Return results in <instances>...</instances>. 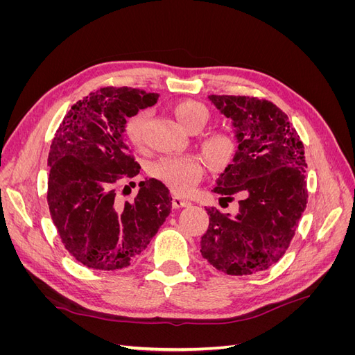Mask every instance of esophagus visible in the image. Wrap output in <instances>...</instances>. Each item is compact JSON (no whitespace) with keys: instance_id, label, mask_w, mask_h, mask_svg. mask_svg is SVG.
<instances>
[{"instance_id":"obj_1","label":"esophagus","mask_w":355,"mask_h":355,"mask_svg":"<svg viewBox=\"0 0 355 355\" xmlns=\"http://www.w3.org/2000/svg\"><path fill=\"white\" fill-rule=\"evenodd\" d=\"M191 204L189 200L184 198V197H179V196H175L173 200H171V207L173 209H180V207H188Z\"/></svg>"}]
</instances>
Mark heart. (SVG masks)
I'll list each match as a JSON object with an SVG mask.
<instances>
[{
    "instance_id": "1",
    "label": "heart",
    "mask_w": 355,
    "mask_h": 355,
    "mask_svg": "<svg viewBox=\"0 0 355 355\" xmlns=\"http://www.w3.org/2000/svg\"><path fill=\"white\" fill-rule=\"evenodd\" d=\"M173 114L182 127L188 132H200L209 121L206 106L196 101H180L173 106ZM148 111H139L127 123L125 133L130 142L141 145L144 141ZM235 139L228 132L213 133L204 139L202 153L211 166H225L235 153ZM151 173L154 178L166 184L176 192H188L202 178L204 163L200 157H164L153 164Z\"/></svg>"
}]
</instances>
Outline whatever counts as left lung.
Returning <instances> with one entry per match:
<instances>
[{
	"instance_id": "obj_1",
	"label": "left lung",
	"mask_w": 355,
	"mask_h": 355,
	"mask_svg": "<svg viewBox=\"0 0 355 355\" xmlns=\"http://www.w3.org/2000/svg\"><path fill=\"white\" fill-rule=\"evenodd\" d=\"M207 99L231 121L237 142L213 191L241 200L235 214L206 207L210 222L200 252L228 275L261 272L282 259L306 207L304 145L272 102L218 94Z\"/></svg>"
}]
</instances>
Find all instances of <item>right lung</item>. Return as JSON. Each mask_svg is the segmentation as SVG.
<instances>
[{"label":"right lung","mask_w":355,"mask_h":355,"mask_svg":"<svg viewBox=\"0 0 355 355\" xmlns=\"http://www.w3.org/2000/svg\"><path fill=\"white\" fill-rule=\"evenodd\" d=\"M158 93L105 87L75 103L51 142L49 209L67 250L92 270L130 265L153 240L171 209L158 179L139 184L133 201L118 202L114 184L139 164L127 145V118L153 106Z\"/></svg>","instance_id":"right-lung-1"}]
</instances>
